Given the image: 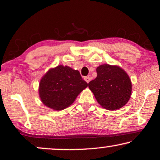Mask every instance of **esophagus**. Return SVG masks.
I'll use <instances>...</instances> for the list:
<instances>
[{
	"label": "esophagus",
	"instance_id": "obj_1",
	"mask_svg": "<svg viewBox=\"0 0 160 160\" xmlns=\"http://www.w3.org/2000/svg\"><path fill=\"white\" fill-rule=\"evenodd\" d=\"M84 80L86 81L87 83H89L91 80V77L90 76H86V77H84Z\"/></svg>",
	"mask_w": 160,
	"mask_h": 160
}]
</instances>
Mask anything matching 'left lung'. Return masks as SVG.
Segmentation results:
<instances>
[{
    "instance_id": "8db88e82",
    "label": "left lung",
    "mask_w": 160,
    "mask_h": 160,
    "mask_svg": "<svg viewBox=\"0 0 160 160\" xmlns=\"http://www.w3.org/2000/svg\"><path fill=\"white\" fill-rule=\"evenodd\" d=\"M98 76L89 83L98 103L109 111L121 108L132 94V82L128 74L118 65L102 64L96 69Z\"/></svg>"
}]
</instances>
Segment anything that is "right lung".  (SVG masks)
<instances>
[{
  "label": "right lung",
  "instance_id": "right-lung-1",
  "mask_svg": "<svg viewBox=\"0 0 160 160\" xmlns=\"http://www.w3.org/2000/svg\"><path fill=\"white\" fill-rule=\"evenodd\" d=\"M87 86L79 71L60 65L50 68L41 78L38 95L44 106L61 111L73 104Z\"/></svg>",
  "mask_w": 160,
  "mask_h": 160
}]
</instances>
